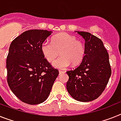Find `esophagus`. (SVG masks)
Masks as SVG:
<instances>
[{
	"instance_id": "1",
	"label": "esophagus",
	"mask_w": 121,
	"mask_h": 121,
	"mask_svg": "<svg viewBox=\"0 0 121 121\" xmlns=\"http://www.w3.org/2000/svg\"><path fill=\"white\" fill-rule=\"evenodd\" d=\"M65 73V72L63 71H59V74H61Z\"/></svg>"
}]
</instances>
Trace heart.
<instances>
[{"instance_id":"obj_1","label":"heart","mask_w":121,"mask_h":121,"mask_svg":"<svg viewBox=\"0 0 121 121\" xmlns=\"http://www.w3.org/2000/svg\"><path fill=\"white\" fill-rule=\"evenodd\" d=\"M41 52L47 60L52 62L61 55L53 63V66L58 69H65L71 63L79 65L85 56V47L76 37L67 33H61L52 38V42L45 40L41 45Z\"/></svg>"}]
</instances>
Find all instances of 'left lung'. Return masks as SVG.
<instances>
[{
	"mask_svg": "<svg viewBox=\"0 0 121 121\" xmlns=\"http://www.w3.org/2000/svg\"><path fill=\"white\" fill-rule=\"evenodd\" d=\"M85 39V56L79 66L66 71L67 90L74 99L87 102L103 93L111 74L109 54L100 39L89 32L77 31Z\"/></svg>",
	"mask_w": 121,
	"mask_h": 121,
	"instance_id": "left-lung-1",
	"label": "left lung"
}]
</instances>
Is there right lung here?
I'll list each match as a JSON object with an SVG mask.
<instances>
[{
	"instance_id": "right-lung-1",
	"label": "right lung",
	"mask_w": 121,
	"mask_h": 121,
	"mask_svg": "<svg viewBox=\"0 0 121 121\" xmlns=\"http://www.w3.org/2000/svg\"><path fill=\"white\" fill-rule=\"evenodd\" d=\"M52 31L28 30L11 43L6 66L7 82L12 92L27 104H37L46 100L59 74L44 58L41 45Z\"/></svg>"
}]
</instances>
